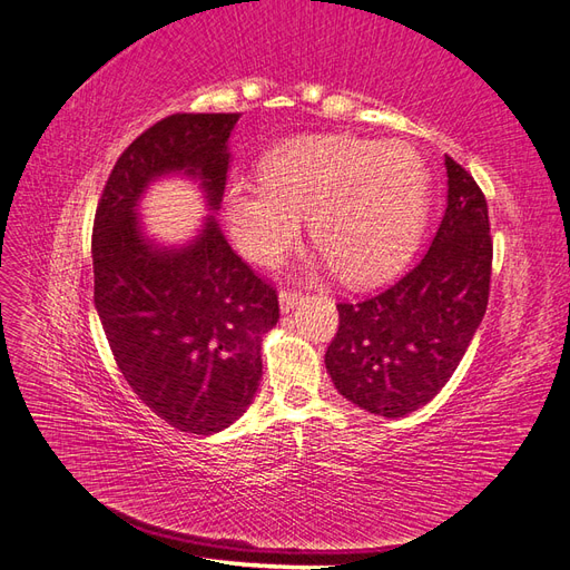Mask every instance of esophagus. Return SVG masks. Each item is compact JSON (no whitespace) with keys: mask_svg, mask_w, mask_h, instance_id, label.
<instances>
[{"mask_svg":"<svg viewBox=\"0 0 570 570\" xmlns=\"http://www.w3.org/2000/svg\"><path fill=\"white\" fill-rule=\"evenodd\" d=\"M278 302H281V312L289 314L292 308H295L302 302V295H299V292H292V289H281L278 292Z\"/></svg>","mask_w":570,"mask_h":570,"instance_id":"1","label":"esophagus"}]
</instances>
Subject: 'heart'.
<instances>
[{"instance_id":"heart-1","label":"heart","mask_w":570,"mask_h":570,"mask_svg":"<svg viewBox=\"0 0 570 570\" xmlns=\"http://www.w3.org/2000/svg\"><path fill=\"white\" fill-rule=\"evenodd\" d=\"M428 168L404 142L325 135L266 159L264 178L237 176L226 189V223L239 254L278 264L302 235L344 283L371 285L400 268L428 216Z\"/></svg>"}]
</instances>
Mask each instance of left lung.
<instances>
[{"label":"left lung","mask_w":570,"mask_h":570,"mask_svg":"<svg viewBox=\"0 0 570 570\" xmlns=\"http://www.w3.org/2000/svg\"><path fill=\"white\" fill-rule=\"evenodd\" d=\"M446 209L433 245L400 283L337 304L325 368L352 404L385 419L425 406L446 385L488 308L492 237L488 202L452 157Z\"/></svg>","instance_id":"8db88e82"}]
</instances>
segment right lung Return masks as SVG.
<instances>
[{
    "label": "right lung",
    "instance_id": "add662e5",
    "mask_svg": "<svg viewBox=\"0 0 570 570\" xmlns=\"http://www.w3.org/2000/svg\"><path fill=\"white\" fill-rule=\"evenodd\" d=\"M239 114H174L120 154L95 214V308L132 392L180 433L233 425L262 381L278 295L239 258L216 212ZM164 177L203 189L209 215L180 246L144 228L139 204Z\"/></svg>",
    "mask_w": 570,
    "mask_h": 570
}]
</instances>
